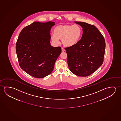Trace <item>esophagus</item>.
I'll list each match as a JSON object with an SVG mask.
<instances>
[{
	"instance_id": "esophagus-1",
	"label": "esophagus",
	"mask_w": 121,
	"mask_h": 121,
	"mask_svg": "<svg viewBox=\"0 0 121 121\" xmlns=\"http://www.w3.org/2000/svg\"><path fill=\"white\" fill-rule=\"evenodd\" d=\"M61 51L62 52H65V49L63 48H61Z\"/></svg>"
}]
</instances>
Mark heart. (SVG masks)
Segmentation results:
<instances>
[{"mask_svg": "<svg viewBox=\"0 0 121 121\" xmlns=\"http://www.w3.org/2000/svg\"><path fill=\"white\" fill-rule=\"evenodd\" d=\"M54 34L51 39L54 43H59L61 40L64 46L70 47L77 43L81 39L83 29L78 24H64L56 26L54 29Z\"/></svg>", "mask_w": 121, "mask_h": 121, "instance_id": "obj_1", "label": "heart"}]
</instances>
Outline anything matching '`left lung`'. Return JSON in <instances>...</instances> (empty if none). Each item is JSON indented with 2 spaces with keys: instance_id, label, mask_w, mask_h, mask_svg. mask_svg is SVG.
I'll list each match as a JSON object with an SVG mask.
<instances>
[{
  "instance_id": "1",
  "label": "left lung",
  "mask_w": 121,
  "mask_h": 121,
  "mask_svg": "<svg viewBox=\"0 0 121 121\" xmlns=\"http://www.w3.org/2000/svg\"><path fill=\"white\" fill-rule=\"evenodd\" d=\"M83 28L81 39L75 45L65 48L69 70L75 75L86 77L103 63L105 43L96 27L85 22H75Z\"/></svg>"
}]
</instances>
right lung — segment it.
Masks as SVG:
<instances>
[{
	"label": "right lung",
	"mask_w": 121,
	"mask_h": 121,
	"mask_svg": "<svg viewBox=\"0 0 121 121\" xmlns=\"http://www.w3.org/2000/svg\"><path fill=\"white\" fill-rule=\"evenodd\" d=\"M54 22H34L22 30L16 42V53L20 67L36 78L50 74L61 53L60 47L50 44V31Z\"/></svg>",
	"instance_id": "right-lung-1"
}]
</instances>
